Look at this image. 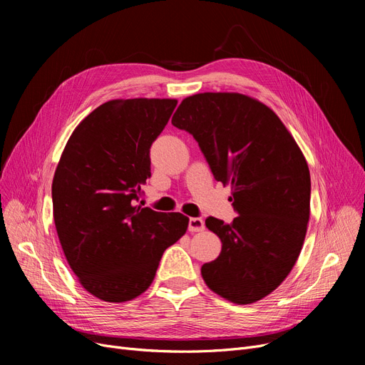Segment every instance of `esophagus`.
I'll list each match as a JSON object with an SVG mask.
<instances>
[{"mask_svg":"<svg viewBox=\"0 0 365 365\" xmlns=\"http://www.w3.org/2000/svg\"><path fill=\"white\" fill-rule=\"evenodd\" d=\"M204 220L200 219V217H190L189 222H187V229L190 232H200V231H204Z\"/></svg>","mask_w":365,"mask_h":365,"instance_id":"34e87169","label":"esophagus"}]
</instances>
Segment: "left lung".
I'll return each mask as SVG.
<instances>
[{"label": "left lung", "mask_w": 365, "mask_h": 365, "mask_svg": "<svg viewBox=\"0 0 365 365\" xmlns=\"http://www.w3.org/2000/svg\"><path fill=\"white\" fill-rule=\"evenodd\" d=\"M171 124L192 134L213 176L231 183L238 217L205 226L222 252L201 267L205 284L238 304L272 293L290 274L309 222L311 176L293 136L266 105L240 93L186 98Z\"/></svg>", "instance_id": "left-lung-1"}]
</instances>
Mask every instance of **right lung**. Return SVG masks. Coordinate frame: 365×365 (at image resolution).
Returning <instances> with one entry per match:
<instances>
[{
	"label": "right lung",
	"instance_id": "add662e5",
	"mask_svg": "<svg viewBox=\"0 0 365 365\" xmlns=\"http://www.w3.org/2000/svg\"><path fill=\"white\" fill-rule=\"evenodd\" d=\"M178 101H109L69 138L51 198L57 235L84 289L105 302L142 294L163 253L187 229L182 213L136 205L150 178V146Z\"/></svg>",
	"mask_w": 365,
	"mask_h": 365
}]
</instances>
